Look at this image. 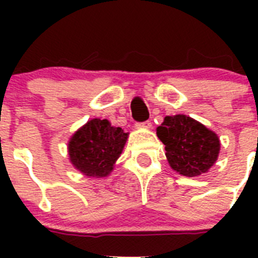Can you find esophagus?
<instances>
[{
    "instance_id": "esophagus-1",
    "label": "esophagus",
    "mask_w": 258,
    "mask_h": 258,
    "mask_svg": "<svg viewBox=\"0 0 258 258\" xmlns=\"http://www.w3.org/2000/svg\"><path fill=\"white\" fill-rule=\"evenodd\" d=\"M137 129H151L152 124L151 121H145V122H137L136 124Z\"/></svg>"
}]
</instances>
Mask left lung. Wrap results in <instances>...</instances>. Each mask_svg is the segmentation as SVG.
Segmentation results:
<instances>
[{"mask_svg": "<svg viewBox=\"0 0 258 258\" xmlns=\"http://www.w3.org/2000/svg\"><path fill=\"white\" fill-rule=\"evenodd\" d=\"M156 134L165 145L170 168L186 177L207 173L217 161L220 138L206 125L186 115L165 116Z\"/></svg>", "mask_w": 258, "mask_h": 258, "instance_id": "left-lung-1", "label": "left lung"}]
</instances>
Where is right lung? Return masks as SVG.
I'll use <instances>...</instances> for the list:
<instances>
[{
    "label": "right lung",
    "instance_id": "1",
    "mask_svg": "<svg viewBox=\"0 0 258 258\" xmlns=\"http://www.w3.org/2000/svg\"><path fill=\"white\" fill-rule=\"evenodd\" d=\"M127 140L121 127L108 120L92 118L68 141V157L75 169L89 178L107 177L115 168Z\"/></svg>",
    "mask_w": 258,
    "mask_h": 258
}]
</instances>
